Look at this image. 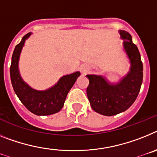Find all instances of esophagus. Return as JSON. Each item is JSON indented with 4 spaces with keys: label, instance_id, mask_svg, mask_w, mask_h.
Wrapping results in <instances>:
<instances>
[{
    "label": "esophagus",
    "instance_id": "34e87169",
    "mask_svg": "<svg viewBox=\"0 0 157 157\" xmlns=\"http://www.w3.org/2000/svg\"><path fill=\"white\" fill-rule=\"evenodd\" d=\"M81 71H82L83 73H86L87 72H88V67L85 66V65H84V66L81 67Z\"/></svg>",
    "mask_w": 157,
    "mask_h": 157
}]
</instances>
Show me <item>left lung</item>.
I'll return each mask as SVG.
<instances>
[{
	"label": "left lung",
	"instance_id": "left-lung-1",
	"mask_svg": "<svg viewBox=\"0 0 157 157\" xmlns=\"http://www.w3.org/2000/svg\"><path fill=\"white\" fill-rule=\"evenodd\" d=\"M125 39L124 48L131 62V69L125 78L118 84H110L103 77L87 75L89 84L87 95L91 107L95 112L112 116L126 111L137 99L143 80V65L137 46L132 42L130 34L120 31Z\"/></svg>",
	"mask_w": 157,
	"mask_h": 157
}]
</instances>
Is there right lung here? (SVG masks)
I'll use <instances>...</instances> for the list:
<instances>
[{"label":"right lung","mask_w":157,"mask_h":157,"mask_svg":"<svg viewBox=\"0 0 157 157\" xmlns=\"http://www.w3.org/2000/svg\"><path fill=\"white\" fill-rule=\"evenodd\" d=\"M31 35L26 34L13 51L10 66V77L14 92L28 111L36 115H50L63 107L68 92L73 86L80 72L64 76L58 84L46 91H36L23 81L18 69V61L24 42Z\"/></svg>","instance_id":"add662e5"}]
</instances>
